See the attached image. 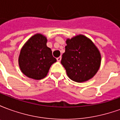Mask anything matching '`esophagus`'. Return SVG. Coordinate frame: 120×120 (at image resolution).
<instances>
[{
	"label": "esophagus",
	"instance_id": "esophagus-1",
	"mask_svg": "<svg viewBox=\"0 0 120 120\" xmlns=\"http://www.w3.org/2000/svg\"><path fill=\"white\" fill-rule=\"evenodd\" d=\"M61 59H62V57H61V56H59V57H58L57 58H56V60H57L58 62H60Z\"/></svg>",
	"mask_w": 120,
	"mask_h": 120
}]
</instances>
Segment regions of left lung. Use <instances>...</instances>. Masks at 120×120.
I'll return each mask as SVG.
<instances>
[{
	"instance_id": "left-lung-1",
	"label": "left lung",
	"mask_w": 120,
	"mask_h": 120,
	"mask_svg": "<svg viewBox=\"0 0 120 120\" xmlns=\"http://www.w3.org/2000/svg\"><path fill=\"white\" fill-rule=\"evenodd\" d=\"M66 44L61 64L69 78L76 82L93 78L101 64L100 52L94 43L86 36L79 34L68 38Z\"/></svg>"
}]
</instances>
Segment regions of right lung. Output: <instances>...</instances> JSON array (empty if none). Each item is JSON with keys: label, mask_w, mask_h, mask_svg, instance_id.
Wrapping results in <instances>:
<instances>
[{"label": "right lung", "mask_w": 120, "mask_h": 120, "mask_svg": "<svg viewBox=\"0 0 120 120\" xmlns=\"http://www.w3.org/2000/svg\"><path fill=\"white\" fill-rule=\"evenodd\" d=\"M46 44V37L36 34L21 49L19 64L21 71L27 77L34 80L45 78L50 67L56 62V59L52 56V51Z\"/></svg>", "instance_id": "1"}]
</instances>
